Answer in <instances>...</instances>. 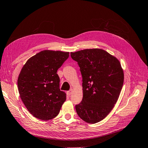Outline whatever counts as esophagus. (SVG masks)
Returning a JSON list of instances; mask_svg holds the SVG:
<instances>
[{
  "label": "esophagus",
  "mask_w": 148,
  "mask_h": 148,
  "mask_svg": "<svg viewBox=\"0 0 148 148\" xmlns=\"http://www.w3.org/2000/svg\"><path fill=\"white\" fill-rule=\"evenodd\" d=\"M71 93H72V90H69V91L67 92V95H68V96H70Z\"/></svg>",
  "instance_id": "1"
}]
</instances>
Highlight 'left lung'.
Masks as SVG:
<instances>
[{
	"mask_svg": "<svg viewBox=\"0 0 148 148\" xmlns=\"http://www.w3.org/2000/svg\"><path fill=\"white\" fill-rule=\"evenodd\" d=\"M71 56L77 61L82 77L83 98L75 105L78 116L89 123L102 121L120 95L123 72L119 61L102 49H85Z\"/></svg>",
	"mask_w": 148,
	"mask_h": 148,
	"instance_id": "1",
	"label": "left lung"
}]
</instances>
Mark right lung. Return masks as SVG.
<instances>
[{
	"label": "right lung",
	"instance_id": "1",
	"mask_svg": "<svg viewBox=\"0 0 148 148\" xmlns=\"http://www.w3.org/2000/svg\"><path fill=\"white\" fill-rule=\"evenodd\" d=\"M69 53L44 50L32 56L23 66L18 79V91L26 108L35 117L48 121L59 114L66 96L60 89L56 73Z\"/></svg>",
	"mask_w": 148,
	"mask_h": 148
}]
</instances>
